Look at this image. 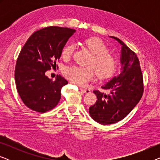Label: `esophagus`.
Returning a JSON list of instances; mask_svg holds the SVG:
<instances>
[{
	"instance_id": "esophagus-1",
	"label": "esophagus",
	"mask_w": 160,
	"mask_h": 160,
	"mask_svg": "<svg viewBox=\"0 0 160 160\" xmlns=\"http://www.w3.org/2000/svg\"><path fill=\"white\" fill-rule=\"evenodd\" d=\"M81 91L83 92L84 93H89L90 92V90H89V89H86V88H80Z\"/></svg>"
}]
</instances>
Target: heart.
I'll return each instance as SVG.
<instances>
[{"label": "heart", "mask_w": 160, "mask_h": 160, "mask_svg": "<svg viewBox=\"0 0 160 160\" xmlns=\"http://www.w3.org/2000/svg\"><path fill=\"white\" fill-rule=\"evenodd\" d=\"M84 45L93 54L89 65L92 67L83 68L79 66L68 67L64 70L65 77L74 84L84 85L92 81L95 76V72L98 78L101 79L110 78L117 71V60L115 57L108 54V49L101 39L89 38L84 41ZM74 50L73 44H68L63 48L62 55L63 58L68 59Z\"/></svg>", "instance_id": "b5f03b06"}]
</instances>
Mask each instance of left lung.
<instances>
[{
	"instance_id": "obj_1",
	"label": "left lung",
	"mask_w": 160,
	"mask_h": 160,
	"mask_svg": "<svg viewBox=\"0 0 160 160\" xmlns=\"http://www.w3.org/2000/svg\"><path fill=\"white\" fill-rule=\"evenodd\" d=\"M122 45L121 73L102 86L108 93L95 90L97 101L89 107V113L101 124L117 123L126 117L138 103L143 92V76L136 54L117 37L110 36Z\"/></svg>"
}]
</instances>
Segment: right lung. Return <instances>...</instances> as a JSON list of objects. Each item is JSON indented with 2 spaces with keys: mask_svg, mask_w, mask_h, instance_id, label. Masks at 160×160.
I'll use <instances>...</instances> for the list:
<instances>
[{
  "mask_svg": "<svg viewBox=\"0 0 160 160\" xmlns=\"http://www.w3.org/2000/svg\"><path fill=\"white\" fill-rule=\"evenodd\" d=\"M75 32L68 28H44L33 32L24 45L14 76L17 92L29 108L44 113L60 101L61 89L68 84L67 80L60 75L52 81L45 72L56 67L65 43Z\"/></svg>",
  "mask_w": 160,
  "mask_h": 160,
  "instance_id": "1",
  "label": "right lung"
}]
</instances>
